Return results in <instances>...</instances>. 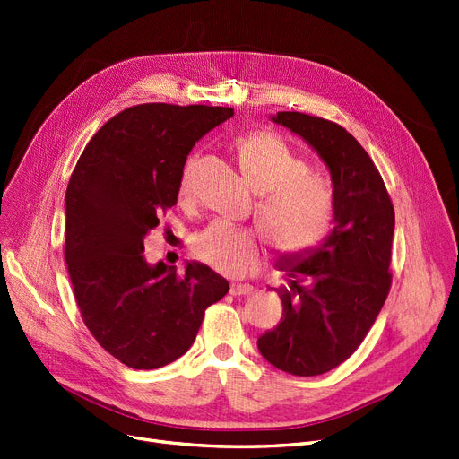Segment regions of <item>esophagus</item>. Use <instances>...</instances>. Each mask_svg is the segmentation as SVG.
I'll return each mask as SVG.
<instances>
[{"mask_svg": "<svg viewBox=\"0 0 459 459\" xmlns=\"http://www.w3.org/2000/svg\"><path fill=\"white\" fill-rule=\"evenodd\" d=\"M254 292H255V289L250 287V285H240V283L231 285V294L233 296H252Z\"/></svg>", "mask_w": 459, "mask_h": 459, "instance_id": "1", "label": "esophagus"}]
</instances>
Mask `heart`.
<instances>
[{
	"mask_svg": "<svg viewBox=\"0 0 459 459\" xmlns=\"http://www.w3.org/2000/svg\"><path fill=\"white\" fill-rule=\"evenodd\" d=\"M242 176L263 195L257 221L266 237L283 252H303L318 244L333 224V193L320 176L305 170V163L283 139L272 132H250L237 139ZM193 193L191 160L180 178V196ZM200 263L222 275L240 277L261 259V244L250 230L215 221L193 240Z\"/></svg>",
	"mask_w": 459,
	"mask_h": 459,
	"instance_id": "b5f03b06",
	"label": "heart"
}]
</instances>
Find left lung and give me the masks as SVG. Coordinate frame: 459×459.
<instances>
[{
  "mask_svg": "<svg viewBox=\"0 0 459 459\" xmlns=\"http://www.w3.org/2000/svg\"><path fill=\"white\" fill-rule=\"evenodd\" d=\"M270 119L299 135L333 182V228L275 263L287 272V285L273 289L283 318L257 340L273 368L314 377L347 360L375 324L392 285L395 213L375 163L345 128L301 112Z\"/></svg>",
  "mask_w": 459,
  "mask_h": 459,
  "instance_id": "8db88e82",
  "label": "left lung"
}]
</instances>
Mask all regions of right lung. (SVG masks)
Returning a JSON list of instances; mask_svg holds the SVG:
<instances>
[{
  "mask_svg": "<svg viewBox=\"0 0 459 459\" xmlns=\"http://www.w3.org/2000/svg\"><path fill=\"white\" fill-rule=\"evenodd\" d=\"M231 108L151 102L112 117L86 145L65 191V263L82 320L112 357L156 369L193 345L230 283L204 263L151 264L145 237L178 200L195 143Z\"/></svg>",
  "mask_w": 459,
  "mask_h": 459,
  "instance_id": "add662e5",
  "label": "right lung"
}]
</instances>
